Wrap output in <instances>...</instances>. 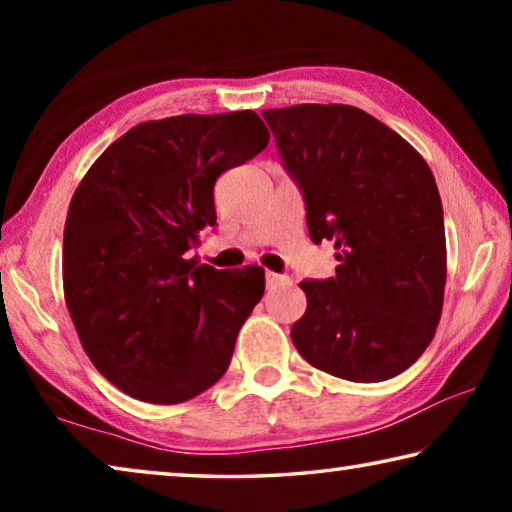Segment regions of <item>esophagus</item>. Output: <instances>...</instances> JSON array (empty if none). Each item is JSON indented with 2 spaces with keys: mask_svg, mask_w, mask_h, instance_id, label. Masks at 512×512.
Masks as SVG:
<instances>
[{
  "mask_svg": "<svg viewBox=\"0 0 512 512\" xmlns=\"http://www.w3.org/2000/svg\"><path fill=\"white\" fill-rule=\"evenodd\" d=\"M284 282H289V275H280V273H271V271L266 273L268 287H277V284H284Z\"/></svg>",
  "mask_w": 512,
  "mask_h": 512,
  "instance_id": "obj_1",
  "label": "esophagus"
}]
</instances>
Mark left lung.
Masks as SVG:
<instances>
[{"mask_svg": "<svg viewBox=\"0 0 512 512\" xmlns=\"http://www.w3.org/2000/svg\"><path fill=\"white\" fill-rule=\"evenodd\" d=\"M314 244L336 277L305 280L291 339L311 366L372 384L400 375L436 334L447 280L443 203L429 164L393 128L341 103L264 110Z\"/></svg>", "mask_w": 512, "mask_h": 512, "instance_id": "left-lung-1", "label": "left lung"}]
</instances>
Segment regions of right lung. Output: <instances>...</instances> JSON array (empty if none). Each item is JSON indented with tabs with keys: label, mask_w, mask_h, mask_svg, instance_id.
Here are the masks:
<instances>
[{
	"label": "right lung",
	"mask_w": 512,
	"mask_h": 512,
	"mask_svg": "<svg viewBox=\"0 0 512 512\" xmlns=\"http://www.w3.org/2000/svg\"><path fill=\"white\" fill-rule=\"evenodd\" d=\"M268 137L253 110L144 121L74 192L63 237L69 316L94 368L135 400L187 402L228 370L264 296V268L216 271L187 250L216 223V178Z\"/></svg>",
	"instance_id": "1"
}]
</instances>
